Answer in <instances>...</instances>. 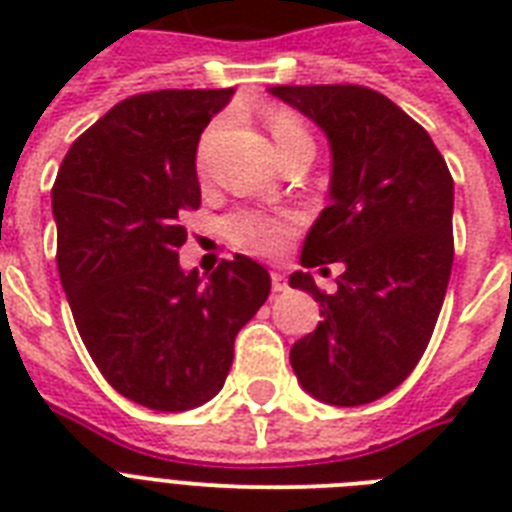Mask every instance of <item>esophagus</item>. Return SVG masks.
I'll use <instances>...</instances> for the list:
<instances>
[{"label": "esophagus", "instance_id": "esophagus-1", "mask_svg": "<svg viewBox=\"0 0 512 512\" xmlns=\"http://www.w3.org/2000/svg\"><path fill=\"white\" fill-rule=\"evenodd\" d=\"M271 287H273V292H284V289H287V279H284V273H279V271L271 273Z\"/></svg>", "mask_w": 512, "mask_h": 512}]
</instances>
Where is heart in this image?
Returning a JSON list of instances; mask_svg holds the SVG:
<instances>
[{
	"mask_svg": "<svg viewBox=\"0 0 512 512\" xmlns=\"http://www.w3.org/2000/svg\"><path fill=\"white\" fill-rule=\"evenodd\" d=\"M268 130L273 135L276 151H287L295 146H313L311 132L303 124V119L287 108H273L268 114ZM225 233L236 249L247 252V255H279L281 249L287 247L295 223L287 215H265V212H233L225 220Z\"/></svg>",
	"mask_w": 512,
	"mask_h": 512,
	"instance_id": "obj_1",
	"label": "heart"
}]
</instances>
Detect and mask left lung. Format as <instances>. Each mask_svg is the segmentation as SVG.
<instances>
[{
	"label": "left lung",
	"mask_w": 512,
	"mask_h": 512,
	"mask_svg": "<svg viewBox=\"0 0 512 512\" xmlns=\"http://www.w3.org/2000/svg\"><path fill=\"white\" fill-rule=\"evenodd\" d=\"M268 92L319 124L332 148L329 207L305 236L300 263L345 268L335 295L311 273L289 276L324 316L289 361L324 404H372L412 374L436 329L454 260V180L428 132L380 92L358 84Z\"/></svg>",
	"instance_id": "8db88e82"
}]
</instances>
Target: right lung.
I'll use <instances>...</instances> for the list:
<instances>
[{"label":"right lung","mask_w":512,"mask_h":512,"mask_svg":"<svg viewBox=\"0 0 512 512\" xmlns=\"http://www.w3.org/2000/svg\"><path fill=\"white\" fill-rule=\"evenodd\" d=\"M233 90L132 95L76 138L52 185L58 273L76 329L124 398L185 412L223 388L233 340L268 300L252 257L209 279L183 271V215L199 209L196 146Z\"/></svg>","instance_id":"obj_1"}]
</instances>
